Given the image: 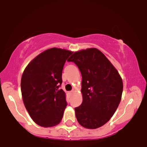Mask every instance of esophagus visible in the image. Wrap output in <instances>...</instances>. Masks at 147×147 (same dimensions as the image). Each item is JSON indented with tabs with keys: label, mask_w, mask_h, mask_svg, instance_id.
<instances>
[{
	"label": "esophagus",
	"mask_w": 147,
	"mask_h": 147,
	"mask_svg": "<svg viewBox=\"0 0 147 147\" xmlns=\"http://www.w3.org/2000/svg\"><path fill=\"white\" fill-rule=\"evenodd\" d=\"M74 92V91L73 90H72V91H70V94H72V93H73Z\"/></svg>",
	"instance_id": "esophagus-1"
}]
</instances>
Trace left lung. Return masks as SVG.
I'll use <instances>...</instances> for the list:
<instances>
[{
  "mask_svg": "<svg viewBox=\"0 0 147 147\" xmlns=\"http://www.w3.org/2000/svg\"><path fill=\"white\" fill-rule=\"evenodd\" d=\"M77 65L82 75L83 102L76 107L81 125L98 128L107 123L121 99L123 81L110 61L96 48L75 52L68 59Z\"/></svg>",
  "mask_w": 147,
  "mask_h": 147,
  "instance_id": "1",
  "label": "left lung"
}]
</instances>
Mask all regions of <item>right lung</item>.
Instances as JSON below:
<instances>
[{
	"instance_id": "1",
	"label": "right lung",
	"mask_w": 147,
	"mask_h": 147,
	"mask_svg": "<svg viewBox=\"0 0 147 147\" xmlns=\"http://www.w3.org/2000/svg\"><path fill=\"white\" fill-rule=\"evenodd\" d=\"M72 52L51 48L29 63L23 72L21 91L24 106L32 120L44 127L60 123L67 106L65 93L59 87L62 70Z\"/></svg>"
}]
</instances>
